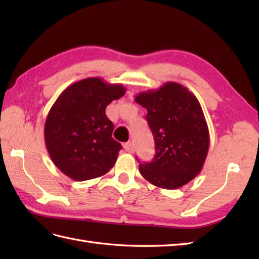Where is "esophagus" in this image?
<instances>
[{
    "label": "esophagus",
    "instance_id": "1",
    "mask_svg": "<svg viewBox=\"0 0 259 259\" xmlns=\"http://www.w3.org/2000/svg\"><path fill=\"white\" fill-rule=\"evenodd\" d=\"M123 149L129 152V153H133L135 151V147H134V144L133 142H126V144L123 145Z\"/></svg>",
    "mask_w": 259,
    "mask_h": 259
}]
</instances>
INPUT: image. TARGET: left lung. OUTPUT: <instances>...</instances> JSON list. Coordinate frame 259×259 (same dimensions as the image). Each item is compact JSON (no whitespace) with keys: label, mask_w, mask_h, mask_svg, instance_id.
I'll return each mask as SVG.
<instances>
[{"label":"left lung","mask_w":259,"mask_h":259,"mask_svg":"<svg viewBox=\"0 0 259 259\" xmlns=\"http://www.w3.org/2000/svg\"><path fill=\"white\" fill-rule=\"evenodd\" d=\"M135 100L147 109L155 139L151 162L139 164L146 180L163 189H177L201 171L209 149V131L198 99L177 82L140 92Z\"/></svg>","instance_id":"8db88e82"}]
</instances>
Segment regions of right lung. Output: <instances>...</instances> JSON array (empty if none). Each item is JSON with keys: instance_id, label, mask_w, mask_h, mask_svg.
<instances>
[{"instance_id": "1", "label": "right lung", "mask_w": 259, "mask_h": 259, "mask_svg": "<svg viewBox=\"0 0 259 259\" xmlns=\"http://www.w3.org/2000/svg\"><path fill=\"white\" fill-rule=\"evenodd\" d=\"M122 84L87 78L69 85L48 113L46 146L53 163L69 178L101 177L117 161L121 145L112 138L106 108L123 97Z\"/></svg>"}]
</instances>
